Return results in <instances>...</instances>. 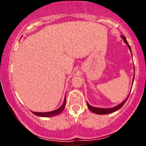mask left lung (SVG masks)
<instances>
[{
  "label": "left lung",
  "mask_w": 146,
  "mask_h": 146,
  "mask_svg": "<svg viewBox=\"0 0 146 146\" xmlns=\"http://www.w3.org/2000/svg\"><path fill=\"white\" fill-rule=\"evenodd\" d=\"M121 38L123 40V41H124V42L125 44H127V46H128V47L129 49H130V52H131L132 53V51H131V48H130V46L129 44L128 43V42L126 40V38H125V36H121ZM135 68V67H134ZM134 70H135V68H134ZM134 78H135V74H134V77H133V80H132V83H133V81H134ZM129 97V95L127 97V98L125 99L123 102H122L120 104L116 106L115 107H113V108H98V107H94V106H90L89 104L88 103V102H86L87 103V106H88V109H89L90 111L93 112V113H94L95 114H98V115H106V114H110V113H113L114 112L117 111V110H119L120 108H121L122 106H123V104L125 103V102L127 101V100H128Z\"/></svg>",
  "instance_id": "1"
}]
</instances>
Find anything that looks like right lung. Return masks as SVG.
Segmentation results:
<instances>
[{
	"mask_svg": "<svg viewBox=\"0 0 146 146\" xmlns=\"http://www.w3.org/2000/svg\"><path fill=\"white\" fill-rule=\"evenodd\" d=\"M66 95H65L64 99V102L62 105L58 109L53 110V111L50 112H45V113H39V112H32V113L34 114L35 115H37L38 117H51L53 116H56V115H60L62 112L63 111V110L64 109L65 105H66Z\"/></svg>",
	"mask_w": 146,
	"mask_h": 146,
	"instance_id": "add662e5",
	"label": "right lung"
}]
</instances>
